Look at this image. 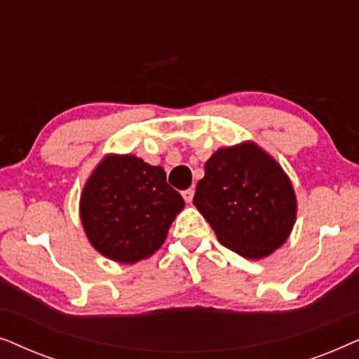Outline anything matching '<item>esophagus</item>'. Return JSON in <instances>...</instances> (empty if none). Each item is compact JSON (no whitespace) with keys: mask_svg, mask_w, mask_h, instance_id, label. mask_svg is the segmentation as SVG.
<instances>
[{"mask_svg":"<svg viewBox=\"0 0 359 359\" xmlns=\"http://www.w3.org/2000/svg\"><path fill=\"white\" fill-rule=\"evenodd\" d=\"M183 198H184V201L186 203H191V201H193V198H194V189L193 188H189V189H186V191H183Z\"/></svg>","mask_w":359,"mask_h":359,"instance_id":"34e87169","label":"esophagus"}]
</instances>
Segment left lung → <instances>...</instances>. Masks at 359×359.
<instances>
[{"mask_svg": "<svg viewBox=\"0 0 359 359\" xmlns=\"http://www.w3.org/2000/svg\"><path fill=\"white\" fill-rule=\"evenodd\" d=\"M193 204L224 247L262 259L283 247L297 199L283 166L252 140L215 150L204 165Z\"/></svg>", "mask_w": 359, "mask_h": 359, "instance_id": "obj_1", "label": "left lung"}]
</instances>
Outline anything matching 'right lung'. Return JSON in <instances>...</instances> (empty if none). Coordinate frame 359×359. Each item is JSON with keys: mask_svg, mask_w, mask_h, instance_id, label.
Masks as SVG:
<instances>
[{"mask_svg": "<svg viewBox=\"0 0 359 359\" xmlns=\"http://www.w3.org/2000/svg\"><path fill=\"white\" fill-rule=\"evenodd\" d=\"M183 208L181 194L166 183L165 170L130 154L102 156L80 196L88 242L122 264L151 257Z\"/></svg>", "mask_w": 359, "mask_h": 359, "instance_id": "obj_1", "label": "right lung"}]
</instances>
